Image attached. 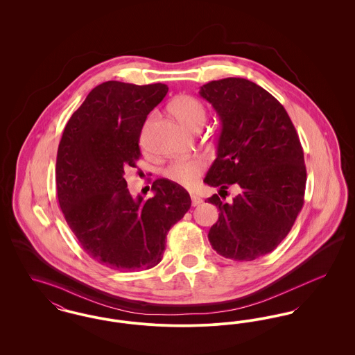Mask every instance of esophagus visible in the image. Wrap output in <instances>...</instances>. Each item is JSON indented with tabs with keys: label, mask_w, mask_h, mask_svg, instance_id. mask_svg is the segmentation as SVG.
Here are the masks:
<instances>
[{
	"label": "esophagus",
	"mask_w": 355,
	"mask_h": 355,
	"mask_svg": "<svg viewBox=\"0 0 355 355\" xmlns=\"http://www.w3.org/2000/svg\"><path fill=\"white\" fill-rule=\"evenodd\" d=\"M202 203V198L201 197H198V196H191V205L193 206H198V205H201Z\"/></svg>",
	"instance_id": "1"
}]
</instances>
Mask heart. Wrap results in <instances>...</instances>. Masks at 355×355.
<instances>
[{"label": "heart", "mask_w": 355, "mask_h": 355, "mask_svg": "<svg viewBox=\"0 0 355 355\" xmlns=\"http://www.w3.org/2000/svg\"><path fill=\"white\" fill-rule=\"evenodd\" d=\"M170 110L175 119L181 121L190 130H200L206 119V110L202 102L193 96H177L171 103ZM205 169V161L201 157H190L175 159L164 171V175L175 185L190 187L197 182Z\"/></svg>", "instance_id": "1"}]
</instances>
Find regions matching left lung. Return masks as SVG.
<instances>
[{"mask_svg": "<svg viewBox=\"0 0 355 355\" xmlns=\"http://www.w3.org/2000/svg\"><path fill=\"white\" fill-rule=\"evenodd\" d=\"M220 119L217 158L203 182L239 193L230 202L213 194L220 210L207 238L217 253L253 261L272 252L291 230L304 206L306 166L297 130L269 92L245 78L201 86ZM222 197V196H220Z\"/></svg>", "mask_w": 355, "mask_h": 355, "instance_id": "obj_1", "label": "left lung"}]
</instances>
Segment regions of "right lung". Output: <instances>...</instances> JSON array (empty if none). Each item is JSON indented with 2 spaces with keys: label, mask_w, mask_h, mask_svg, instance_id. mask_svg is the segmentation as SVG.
<instances>
[{
  "label": "right lung",
  "mask_w": 355,
  "mask_h": 355,
  "mask_svg": "<svg viewBox=\"0 0 355 355\" xmlns=\"http://www.w3.org/2000/svg\"><path fill=\"white\" fill-rule=\"evenodd\" d=\"M168 90L165 84L98 85L58 145L55 185L64 217L86 254L114 270L158 265L170 227L191 206L185 189L166 178L153 182L149 200L133 198L123 178L137 168L142 126Z\"/></svg>",
  "instance_id": "obj_1"
}]
</instances>
